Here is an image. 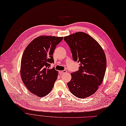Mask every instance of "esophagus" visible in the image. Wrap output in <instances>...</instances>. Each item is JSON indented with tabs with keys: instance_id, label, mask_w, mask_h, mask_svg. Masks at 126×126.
Segmentation results:
<instances>
[{
	"instance_id": "34e87169",
	"label": "esophagus",
	"mask_w": 126,
	"mask_h": 126,
	"mask_svg": "<svg viewBox=\"0 0 126 126\" xmlns=\"http://www.w3.org/2000/svg\"><path fill=\"white\" fill-rule=\"evenodd\" d=\"M67 72V71L66 70H63V71H59V74L60 75H62V74H63V73H65Z\"/></svg>"
}]
</instances>
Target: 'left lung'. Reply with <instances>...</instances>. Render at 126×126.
<instances>
[{
  "mask_svg": "<svg viewBox=\"0 0 126 126\" xmlns=\"http://www.w3.org/2000/svg\"><path fill=\"white\" fill-rule=\"evenodd\" d=\"M70 47L75 62L80 63L79 70L71 73L68 82L70 92L84 98L95 93L103 82L107 61L105 53L98 42L88 34L79 32L64 37Z\"/></svg>",
  "mask_w": 126,
  "mask_h": 126,
  "instance_id": "obj_1",
  "label": "left lung"
}]
</instances>
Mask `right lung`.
<instances>
[{"instance_id":"add662e5","label":"right lung","mask_w":126,"mask_h":126,"mask_svg":"<svg viewBox=\"0 0 126 126\" xmlns=\"http://www.w3.org/2000/svg\"><path fill=\"white\" fill-rule=\"evenodd\" d=\"M63 37L40 36L34 39L23 52L21 61L22 80L30 92L44 97L52 90L58 71L50 69L54 63L53 54Z\"/></svg>"}]
</instances>
